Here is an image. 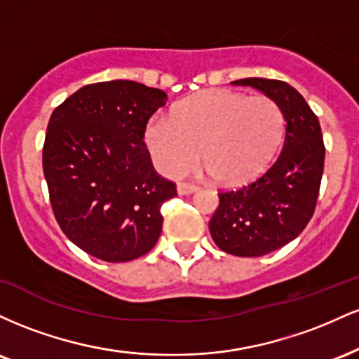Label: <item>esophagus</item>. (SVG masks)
<instances>
[{"label": "esophagus", "mask_w": 359, "mask_h": 359, "mask_svg": "<svg viewBox=\"0 0 359 359\" xmlns=\"http://www.w3.org/2000/svg\"><path fill=\"white\" fill-rule=\"evenodd\" d=\"M197 191H199V187L194 184H184V182L177 184V192H179V196H189V194H194Z\"/></svg>", "instance_id": "obj_1"}]
</instances>
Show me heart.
Segmentation results:
<instances>
[{
	"label": "heart",
	"instance_id": "1",
	"mask_svg": "<svg viewBox=\"0 0 359 359\" xmlns=\"http://www.w3.org/2000/svg\"><path fill=\"white\" fill-rule=\"evenodd\" d=\"M143 138L162 174H182L201 150V174L234 187L270 165L283 138V114L263 94L211 89L177 104L172 116H151Z\"/></svg>",
	"mask_w": 359,
	"mask_h": 359
}]
</instances>
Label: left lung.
Wrapping results in <instances>:
<instances>
[{"label":"left lung","instance_id":"left-lung-1","mask_svg":"<svg viewBox=\"0 0 359 359\" xmlns=\"http://www.w3.org/2000/svg\"><path fill=\"white\" fill-rule=\"evenodd\" d=\"M262 90L282 109L285 138L277 160L257 180L221 192L209 221L217 248L234 257H263L299 236L314 214L325 148L319 119L302 94L283 81H233Z\"/></svg>","mask_w":359,"mask_h":359}]
</instances>
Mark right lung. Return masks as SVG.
<instances>
[{
    "mask_svg": "<svg viewBox=\"0 0 359 359\" xmlns=\"http://www.w3.org/2000/svg\"><path fill=\"white\" fill-rule=\"evenodd\" d=\"M167 94L135 81L81 88L52 113L43 175L60 229L109 263L148 253L162 233V204L175 184L151 167L143 135Z\"/></svg>",
    "mask_w": 359,
    "mask_h": 359,
    "instance_id": "add662e5",
    "label": "right lung"
}]
</instances>
